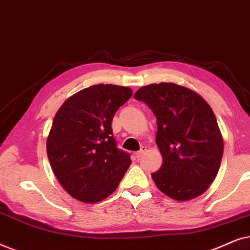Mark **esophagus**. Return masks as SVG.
I'll list each match as a JSON object with an SVG mask.
<instances>
[{"label":"esophagus","mask_w":250,"mask_h":250,"mask_svg":"<svg viewBox=\"0 0 250 250\" xmlns=\"http://www.w3.org/2000/svg\"><path fill=\"white\" fill-rule=\"evenodd\" d=\"M146 146H142V148L140 149L138 152H135V157H136V158H140V157H142L143 155H145V152H146Z\"/></svg>","instance_id":"34e87169"}]
</instances>
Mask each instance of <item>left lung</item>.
<instances>
[{
  "mask_svg": "<svg viewBox=\"0 0 250 250\" xmlns=\"http://www.w3.org/2000/svg\"><path fill=\"white\" fill-rule=\"evenodd\" d=\"M157 118L156 143L163 165L151 174L166 196L177 201L199 197L220 169L223 138L207 101L189 87L175 83L142 86L134 94Z\"/></svg>",
  "mask_w": 250,
  "mask_h": 250,
  "instance_id": "obj_1",
  "label": "left lung"
}]
</instances>
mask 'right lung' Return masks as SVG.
I'll return each instance as SVG.
<instances>
[{
	"instance_id": "obj_1",
	"label": "right lung",
	"mask_w": 250,
	"mask_h": 250,
	"mask_svg": "<svg viewBox=\"0 0 250 250\" xmlns=\"http://www.w3.org/2000/svg\"><path fill=\"white\" fill-rule=\"evenodd\" d=\"M132 93L127 86L92 85L68 98L54 116L47 158L63 189L82 203L110 196L131 165L116 146L111 123Z\"/></svg>"
}]
</instances>
